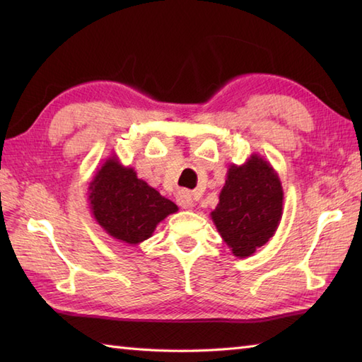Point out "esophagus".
Here are the masks:
<instances>
[{"instance_id":"34e87169","label":"esophagus","mask_w":362,"mask_h":362,"mask_svg":"<svg viewBox=\"0 0 362 362\" xmlns=\"http://www.w3.org/2000/svg\"><path fill=\"white\" fill-rule=\"evenodd\" d=\"M177 202L182 206V209H193L194 206V201H193V196H191L189 191L187 189H180L179 193H177Z\"/></svg>"}]
</instances>
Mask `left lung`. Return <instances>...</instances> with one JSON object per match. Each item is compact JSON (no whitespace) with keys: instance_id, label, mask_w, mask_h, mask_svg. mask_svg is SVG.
<instances>
[{"instance_id":"8db88e82","label":"left lung","mask_w":362,"mask_h":362,"mask_svg":"<svg viewBox=\"0 0 362 362\" xmlns=\"http://www.w3.org/2000/svg\"><path fill=\"white\" fill-rule=\"evenodd\" d=\"M283 214V187L272 165L258 153L230 165L211 219L238 258L250 257L275 235Z\"/></svg>"}]
</instances>
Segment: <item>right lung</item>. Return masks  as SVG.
<instances>
[{
	"instance_id": "obj_1",
	"label": "right lung",
	"mask_w": 362,
	"mask_h": 362,
	"mask_svg": "<svg viewBox=\"0 0 362 362\" xmlns=\"http://www.w3.org/2000/svg\"><path fill=\"white\" fill-rule=\"evenodd\" d=\"M90 210L104 232L119 243L136 245L152 236L177 205L138 179L134 168L117 156L98 168L88 185Z\"/></svg>"
}]
</instances>
